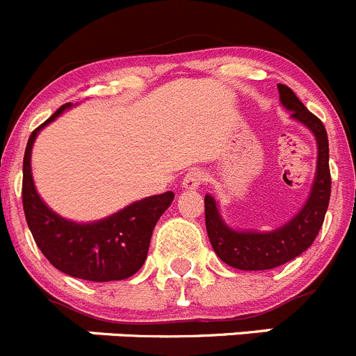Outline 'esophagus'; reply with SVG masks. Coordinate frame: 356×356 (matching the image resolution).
<instances>
[{"label": "esophagus", "instance_id": "esophagus-1", "mask_svg": "<svg viewBox=\"0 0 356 356\" xmlns=\"http://www.w3.org/2000/svg\"><path fill=\"white\" fill-rule=\"evenodd\" d=\"M202 182H204V172L190 170L182 179V188L184 190H197Z\"/></svg>", "mask_w": 356, "mask_h": 356}]
</instances>
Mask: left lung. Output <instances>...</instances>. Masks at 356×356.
<instances>
[{"mask_svg":"<svg viewBox=\"0 0 356 356\" xmlns=\"http://www.w3.org/2000/svg\"><path fill=\"white\" fill-rule=\"evenodd\" d=\"M278 94L280 104L289 111L291 118L305 126L316 138V174L302 209L289 222L268 232L232 229L220 214V206L214 197L206 195V227L211 246L218 257L236 270H271L302 255L319 234L328 209L332 179L328 166V136L325 126L316 115L303 106V102L289 86L278 85Z\"/></svg>","mask_w":356,"mask_h":356,"instance_id":"1","label":"left lung"}]
</instances>
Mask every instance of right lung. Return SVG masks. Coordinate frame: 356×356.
<instances>
[{
  "label": "right lung",
  "mask_w": 356,
  "mask_h": 356,
  "mask_svg": "<svg viewBox=\"0 0 356 356\" xmlns=\"http://www.w3.org/2000/svg\"><path fill=\"white\" fill-rule=\"evenodd\" d=\"M69 108L72 102L54 111L28 140L22 163V207L28 227L40 252L62 273L90 282L124 280L145 262L152 230L174 202V193L142 198L95 222H74L54 213L35 188L31 149L38 133Z\"/></svg>",
  "instance_id": "obj_1"
}]
</instances>
